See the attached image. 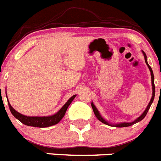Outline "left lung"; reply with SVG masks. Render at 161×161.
Instances as JSON below:
<instances>
[{"instance_id": "left-lung-1", "label": "left lung", "mask_w": 161, "mask_h": 161, "mask_svg": "<svg viewBox=\"0 0 161 161\" xmlns=\"http://www.w3.org/2000/svg\"><path fill=\"white\" fill-rule=\"evenodd\" d=\"M142 53H143V55H144L145 62H146V65H147L148 68H149V71H150V74H151V81H152L153 95H152V98H151V99H150V102H149V104H148L147 107H146V109H145L144 112H143L142 114V115L140 116V117H138V118H137L135 120H134V121H133V122H130V123H127V122H124V123H120V124H116V125H112V124H109V122L106 121V120H105V119L103 118V117H102L101 115H100L99 112H98V109H97V108L95 107V106L93 104V103H92V109H93L94 114H95V117H96L97 118H98V120H100V121H101L102 123L105 124V125H109V126H114V127H116V128H125V127L131 126V125H135V124L138 123V122L141 121V120H142V119L144 118L145 117H146V114H147L148 111H149V108H150L151 104H152L153 102L154 96H155V85H154V76H153V70H152V68H151L150 66H149V65L148 64V63H147V57H146V53H145L144 52H142Z\"/></svg>"}]
</instances>
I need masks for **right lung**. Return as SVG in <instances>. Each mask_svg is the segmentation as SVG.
Masks as SVG:
<instances>
[{
  "label": "right lung",
  "mask_w": 161,
  "mask_h": 161,
  "mask_svg": "<svg viewBox=\"0 0 161 161\" xmlns=\"http://www.w3.org/2000/svg\"><path fill=\"white\" fill-rule=\"evenodd\" d=\"M6 96H7V95H6ZM76 95H73V96L66 102V104H65L64 106L56 113V114L52 116H47V117H28V116L23 115V114L17 112L15 109H14L13 107L11 106V104L9 103L8 101V103L9 109H10V111L12 114V115H13L15 118L18 119L20 122L24 124L25 125L36 127V128H47V127H50L52 126V125H56V124H58V122L63 119L65 114H66L68 106L70 105V103H72L73 100L74 99Z\"/></svg>",
  "instance_id": "1"
}]
</instances>
